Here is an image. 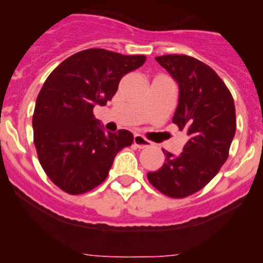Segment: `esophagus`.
<instances>
[{"mask_svg":"<svg viewBox=\"0 0 263 263\" xmlns=\"http://www.w3.org/2000/svg\"><path fill=\"white\" fill-rule=\"evenodd\" d=\"M134 144L136 145V146L139 148H144V147L150 146L151 141H148V140L145 139V137L141 136V135H135Z\"/></svg>","mask_w":263,"mask_h":263,"instance_id":"34e87169","label":"esophagus"}]
</instances>
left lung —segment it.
<instances>
[{
	"label": "left lung",
	"mask_w": 263,
	"mask_h": 263,
	"mask_svg": "<svg viewBox=\"0 0 263 263\" xmlns=\"http://www.w3.org/2000/svg\"><path fill=\"white\" fill-rule=\"evenodd\" d=\"M177 81L178 105L173 123L188 141L178 155L164 151L165 163L147 179L156 190L183 198L205 187L227 161L235 135V107L224 81L211 67L184 54L155 57Z\"/></svg>",
	"instance_id": "8db88e82"
}]
</instances>
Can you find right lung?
Segmentation results:
<instances>
[{
  "label": "right lung",
  "mask_w": 263,
  "mask_h": 263,
  "mask_svg": "<svg viewBox=\"0 0 263 263\" xmlns=\"http://www.w3.org/2000/svg\"><path fill=\"white\" fill-rule=\"evenodd\" d=\"M145 60L85 49L63 61L44 82L34 109V144L42 168L62 191L80 195L99 185L118 151L132 144L127 129L105 132L92 109L107 104L121 79Z\"/></svg>",
  "instance_id": "obj_1"
}]
</instances>
